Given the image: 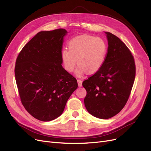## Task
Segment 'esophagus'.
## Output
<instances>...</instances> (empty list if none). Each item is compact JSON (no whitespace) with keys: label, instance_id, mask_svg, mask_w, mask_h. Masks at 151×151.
Instances as JSON below:
<instances>
[{"label":"esophagus","instance_id":"1","mask_svg":"<svg viewBox=\"0 0 151 151\" xmlns=\"http://www.w3.org/2000/svg\"><path fill=\"white\" fill-rule=\"evenodd\" d=\"M77 83H78L79 87H81L82 86V84H83V81H82L80 79H77Z\"/></svg>","mask_w":151,"mask_h":151}]
</instances>
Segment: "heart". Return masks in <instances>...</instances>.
Instances as JSON below:
<instances>
[{
  "mask_svg": "<svg viewBox=\"0 0 151 151\" xmlns=\"http://www.w3.org/2000/svg\"><path fill=\"white\" fill-rule=\"evenodd\" d=\"M68 49L63 48L61 58L63 67L68 72H72L77 64V76L81 77L88 72L89 74L98 72L106 60L108 53L106 42L101 38L88 35L72 38L68 43Z\"/></svg>",
  "mask_w": 151,
  "mask_h": 151,
  "instance_id": "b5f03b06",
  "label": "heart"
}]
</instances>
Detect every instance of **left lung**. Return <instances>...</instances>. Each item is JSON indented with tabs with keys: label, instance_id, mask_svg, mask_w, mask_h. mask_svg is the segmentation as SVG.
<instances>
[{
	"label": "left lung",
	"instance_id": "obj_1",
	"mask_svg": "<svg viewBox=\"0 0 151 151\" xmlns=\"http://www.w3.org/2000/svg\"><path fill=\"white\" fill-rule=\"evenodd\" d=\"M106 35V60L98 72L83 81L84 104L91 115L101 119L116 115L125 106L134 83L136 67L130 50L117 36Z\"/></svg>",
	"mask_w": 151,
	"mask_h": 151
}]
</instances>
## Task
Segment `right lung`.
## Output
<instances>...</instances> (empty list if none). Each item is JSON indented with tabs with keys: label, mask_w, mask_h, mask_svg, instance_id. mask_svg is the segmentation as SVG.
<instances>
[{
	"label": "right lung",
	"mask_w": 151,
	"mask_h": 151,
	"mask_svg": "<svg viewBox=\"0 0 151 151\" xmlns=\"http://www.w3.org/2000/svg\"><path fill=\"white\" fill-rule=\"evenodd\" d=\"M67 33L62 28L39 32L16 58L15 78L21 101L40 121L60 116L78 87L76 79L62 65L63 40Z\"/></svg>",
	"instance_id": "right-lung-1"
}]
</instances>
